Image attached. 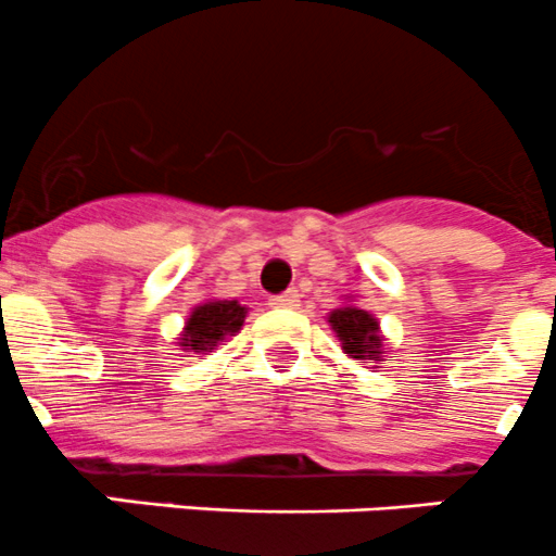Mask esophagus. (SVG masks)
Returning a JSON list of instances; mask_svg holds the SVG:
<instances>
[{
    "label": "esophagus",
    "instance_id": "obj_1",
    "mask_svg": "<svg viewBox=\"0 0 556 556\" xmlns=\"http://www.w3.org/2000/svg\"><path fill=\"white\" fill-rule=\"evenodd\" d=\"M296 302H300V294H296V289H286L283 294L270 296L273 307H296Z\"/></svg>",
    "mask_w": 556,
    "mask_h": 556
}]
</instances>
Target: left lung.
<instances>
[{"mask_svg":"<svg viewBox=\"0 0 556 556\" xmlns=\"http://www.w3.org/2000/svg\"><path fill=\"white\" fill-rule=\"evenodd\" d=\"M329 324L338 332L343 351L351 359L381 356V338H378V321L359 307H340L329 316Z\"/></svg>","mask_w":556,"mask_h":556,"instance_id":"obj_1","label":"left lung"}]
</instances>
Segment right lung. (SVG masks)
Segmentation results:
<instances>
[{
    "label": "right lung",
    "mask_w": 556,
    "mask_h": 556,
    "mask_svg": "<svg viewBox=\"0 0 556 556\" xmlns=\"http://www.w3.org/2000/svg\"><path fill=\"white\" fill-rule=\"evenodd\" d=\"M245 307L238 305V300H216L194 307L189 324H186L184 345H191V351H207L224 340L227 334L238 332L243 327Z\"/></svg>",
    "instance_id": "add662e5"
}]
</instances>
